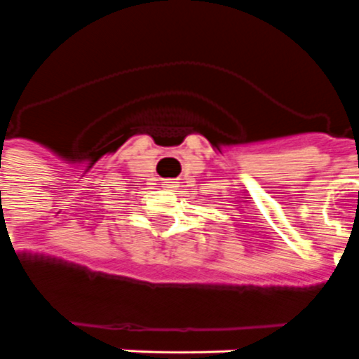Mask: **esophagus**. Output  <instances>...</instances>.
<instances>
[{"label": "esophagus", "instance_id": "34e87169", "mask_svg": "<svg viewBox=\"0 0 359 359\" xmlns=\"http://www.w3.org/2000/svg\"><path fill=\"white\" fill-rule=\"evenodd\" d=\"M162 185H164V187H175V185H177V182H174V180H164V182H162Z\"/></svg>", "mask_w": 359, "mask_h": 359}]
</instances>
